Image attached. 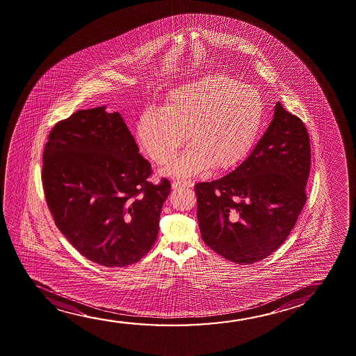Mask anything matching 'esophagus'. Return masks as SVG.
Wrapping results in <instances>:
<instances>
[{
    "instance_id": "obj_1",
    "label": "esophagus",
    "mask_w": 356,
    "mask_h": 356,
    "mask_svg": "<svg viewBox=\"0 0 356 356\" xmlns=\"http://www.w3.org/2000/svg\"><path fill=\"white\" fill-rule=\"evenodd\" d=\"M172 186L177 189V188H189L193 186V181L189 179H175L172 181Z\"/></svg>"
}]
</instances>
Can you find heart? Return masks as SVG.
<instances>
[{
  "mask_svg": "<svg viewBox=\"0 0 356 356\" xmlns=\"http://www.w3.org/2000/svg\"><path fill=\"white\" fill-rule=\"evenodd\" d=\"M265 106L259 91L225 73H212L177 86L163 110L141 115L138 136L151 159L163 165L183 141L191 145L167 165L172 175L234 165L260 133Z\"/></svg>",
  "mask_w": 356,
  "mask_h": 356,
  "instance_id": "heart-1",
  "label": "heart"
}]
</instances>
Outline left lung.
<instances>
[{
    "label": "left lung",
    "mask_w": 356,
    "mask_h": 356,
    "mask_svg": "<svg viewBox=\"0 0 356 356\" xmlns=\"http://www.w3.org/2000/svg\"><path fill=\"white\" fill-rule=\"evenodd\" d=\"M310 165L304 122L277 102L273 120L250 155L218 179L195 186L206 245L241 265L275 252L305 206Z\"/></svg>",
    "instance_id": "8db88e82"
}]
</instances>
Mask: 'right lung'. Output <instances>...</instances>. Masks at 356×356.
Masks as SVG:
<instances>
[{
    "label": "right lung",
    "mask_w": 356,
    "mask_h": 356,
    "mask_svg": "<svg viewBox=\"0 0 356 356\" xmlns=\"http://www.w3.org/2000/svg\"><path fill=\"white\" fill-rule=\"evenodd\" d=\"M151 175L123 118L105 107L57 122L42 154L44 194L57 228L105 267L136 264L156 241L170 183L154 184Z\"/></svg>",
    "instance_id": "obj_1"
}]
</instances>
